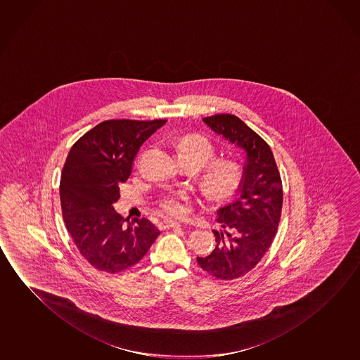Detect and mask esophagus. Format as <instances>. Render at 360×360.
Instances as JSON below:
<instances>
[{"label": "esophagus", "mask_w": 360, "mask_h": 360, "mask_svg": "<svg viewBox=\"0 0 360 360\" xmlns=\"http://www.w3.org/2000/svg\"><path fill=\"white\" fill-rule=\"evenodd\" d=\"M158 227H160V229H169V228L181 227V224L177 223V221H168V219H166V221H160Z\"/></svg>", "instance_id": "obj_1"}]
</instances>
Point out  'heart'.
Segmentation results:
<instances>
[{"label":"heart","instance_id":"b5f03b06","mask_svg":"<svg viewBox=\"0 0 360 360\" xmlns=\"http://www.w3.org/2000/svg\"><path fill=\"white\" fill-rule=\"evenodd\" d=\"M179 158L193 160L198 167L207 165L214 155L216 148L210 139L200 134L183 137L177 144ZM243 167L237 160L218 158L212 160L203 174V187L210 197L216 200L229 198L239 188L243 181ZM188 195L184 192L171 194L160 200V208L168 216L181 217L186 213V202Z\"/></svg>","mask_w":360,"mask_h":360}]
</instances>
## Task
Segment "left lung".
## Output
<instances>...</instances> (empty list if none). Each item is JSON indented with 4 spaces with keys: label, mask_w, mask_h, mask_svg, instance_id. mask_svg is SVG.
Here are the masks:
<instances>
[{
    "label": "left lung",
    "mask_w": 360,
    "mask_h": 360,
    "mask_svg": "<svg viewBox=\"0 0 360 360\" xmlns=\"http://www.w3.org/2000/svg\"><path fill=\"white\" fill-rule=\"evenodd\" d=\"M203 122L247 153L238 198L217 210L221 229L213 231L216 248L197 257L203 271L231 281L252 271L273 243L282 214V179L271 147L238 117L214 115Z\"/></svg>",
    "instance_id": "obj_1"
}]
</instances>
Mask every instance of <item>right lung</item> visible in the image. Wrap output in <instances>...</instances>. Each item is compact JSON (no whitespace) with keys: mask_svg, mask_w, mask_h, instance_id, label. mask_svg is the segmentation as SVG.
<instances>
[{"mask_svg":"<svg viewBox=\"0 0 360 360\" xmlns=\"http://www.w3.org/2000/svg\"><path fill=\"white\" fill-rule=\"evenodd\" d=\"M166 122H102L67 155L60 182L62 216L79 253L98 271L118 273L137 264L160 236L146 218H133L124 226L113 203L139 147Z\"/></svg>","mask_w":360,"mask_h":360,"instance_id":"right-lung-1","label":"right lung"}]
</instances>
